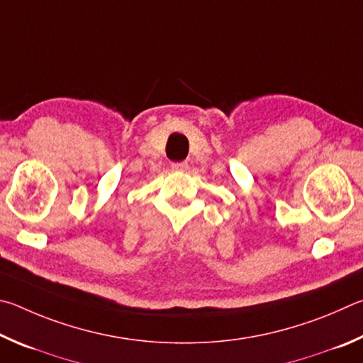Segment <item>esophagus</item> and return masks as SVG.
Instances as JSON below:
<instances>
[{
  "label": "esophagus",
  "instance_id": "34e87169",
  "mask_svg": "<svg viewBox=\"0 0 363 363\" xmlns=\"http://www.w3.org/2000/svg\"><path fill=\"white\" fill-rule=\"evenodd\" d=\"M172 170H175V172H186L188 170V164L186 162H175V164H172Z\"/></svg>",
  "mask_w": 363,
  "mask_h": 363
}]
</instances>
